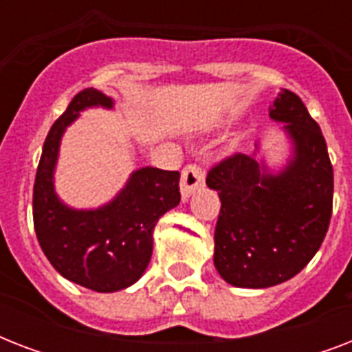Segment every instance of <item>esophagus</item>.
<instances>
[{
  "instance_id": "34e87169",
  "label": "esophagus",
  "mask_w": 352,
  "mask_h": 352,
  "mask_svg": "<svg viewBox=\"0 0 352 352\" xmlns=\"http://www.w3.org/2000/svg\"><path fill=\"white\" fill-rule=\"evenodd\" d=\"M204 184V170L197 164H188L184 170H182L181 177V193L182 199L186 201L190 195H192L195 190Z\"/></svg>"
}]
</instances>
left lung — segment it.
<instances>
[{
	"instance_id": "8db88e82",
	"label": "left lung",
	"mask_w": 352,
	"mask_h": 352,
	"mask_svg": "<svg viewBox=\"0 0 352 352\" xmlns=\"http://www.w3.org/2000/svg\"><path fill=\"white\" fill-rule=\"evenodd\" d=\"M268 115L285 122L294 144L283 171L274 175L256 153H235L206 175L221 199L215 268L226 283L243 289H267L301 272L322 246L333 215V164L318 122L287 89Z\"/></svg>"
}]
</instances>
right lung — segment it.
Masks as SVG:
<instances>
[{"label": "right lung", "mask_w": 352, "mask_h": 352, "mask_svg": "<svg viewBox=\"0 0 352 352\" xmlns=\"http://www.w3.org/2000/svg\"><path fill=\"white\" fill-rule=\"evenodd\" d=\"M111 109L93 87L80 91L47 135L32 193V217L41 250L63 278L96 292H117L144 274L153 252L157 221L181 201L179 171L140 168L111 203L73 210L58 199L52 173L65 127L85 107Z\"/></svg>", "instance_id": "obj_1"}]
</instances>
